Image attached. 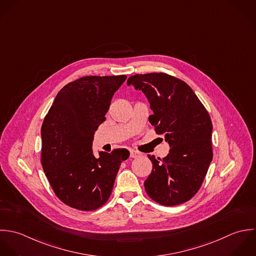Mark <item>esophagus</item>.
I'll use <instances>...</instances> for the list:
<instances>
[{"mask_svg":"<svg viewBox=\"0 0 256 256\" xmlns=\"http://www.w3.org/2000/svg\"><path fill=\"white\" fill-rule=\"evenodd\" d=\"M130 156L132 158H136V157L140 156V154L136 152H134V150H130Z\"/></svg>","mask_w":256,"mask_h":256,"instance_id":"obj_1","label":"esophagus"}]
</instances>
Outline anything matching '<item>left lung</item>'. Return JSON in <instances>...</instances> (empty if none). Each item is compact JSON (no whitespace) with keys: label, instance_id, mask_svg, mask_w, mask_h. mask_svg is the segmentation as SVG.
Returning a JSON list of instances; mask_svg holds the SVG:
<instances>
[{"label":"left lung","instance_id":"obj_1","mask_svg":"<svg viewBox=\"0 0 256 256\" xmlns=\"http://www.w3.org/2000/svg\"><path fill=\"white\" fill-rule=\"evenodd\" d=\"M126 83L144 93L154 110L150 122L171 146L162 159L148 155L154 167L146 191L162 206L183 204L200 190L212 159L210 116L191 87L172 75L136 74Z\"/></svg>","mask_w":256,"mask_h":256}]
</instances>
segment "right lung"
Listing matches in <instances>:
<instances>
[{
	"label": "right lung",
	"mask_w": 256,
	"mask_h": 256,
	"mask_svg": "<svg viewBox=\"0 0 256 256\" xmlns=\"http://www.w3.org/2000/svg\"><path fill=\"white\" fill-rule=\"evenodd\" d=\"M126 79L85 76L57 94L42 126V165L56 197L79 210H95L106 203L126 150L92 152L94 132L106 120L114 92Z\"/></svg>",
	"instance_id": "right-lung-1"
}]
</instances>
